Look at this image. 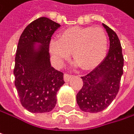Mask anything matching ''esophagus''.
Returning a JSON list of instances; mask_svg holds the SVG:
<instances>
[{"mask_svg":"<svg viewBox=\"0 0 134 134\" xmlns=\"http://www.w3.org/2000/svg\"><path fill=\"white\" fill-rule=\"evenodd\" d=\"M71 77H72V75H71V74H67V73H65V74H64V81H70V79L71 78Z\"/></svg>","mask_w":134,"mask_h":134,"instance_id":"esophagus-1","label":"esophagus"}]
</instances>
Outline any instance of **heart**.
I'll use <instances>...</instances> for the list:
<instances>
[{
  "label": "heart",
  "instance_id": "b5f03b06",
  "mask_svg": "<svg viewBox=\"0 0 134 134\" xmlns=\"http://www.w3.org/2000/svg\"><path fill=\"white\" fill-rule=\"evenodd\" d=\"M108 37L101 28L72 27L62 31L57 41L49 43V52L54 60L61 64L71 52L72 58L83 69L96 67L105 58Z\"/></svg>",
  "mask_w": 134,
  "mask_h": 134
}]
</instances>
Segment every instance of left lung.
I'll list each match as a JSON object with an SVG mask.
<instances>
[{
    "label": "left lung",
    "mask_w": 134,
    "mask_h": 134,
    "mask_svg": "<svg viewBox=\"0 0 134 134\" xmlns=\"http://www.w3.org/2000/svg\"><path fill=\"white\" fill-rule=\"evenodd\" d=\"M102 25L109 37V51L98 67L81 77L83 86L77 94V105L87 113L101 112L111 104L119 92L123 74L120 41L113 29Z\"/></svg>",
    "instance_id": "1"
}]
</instances>
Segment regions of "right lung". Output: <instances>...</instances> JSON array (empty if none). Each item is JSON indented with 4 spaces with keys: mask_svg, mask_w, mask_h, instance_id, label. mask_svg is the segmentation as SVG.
<instances>
[{
    "mask_svg": "<svg viewBox=\"0 0 134 134\" xmlns=\"http://www.w3.org/2000/svg\"><path fill=\"white\" fill-rule=\"evenodd\" d=\"M60 24L46 17L32 21L21 33L17 47L14 68V85L20 102L31 113L53 109L57 93L65 83L64 74L51 66L49 43ZM42 44L38 51L33 42Z\"/></svg>",
    "mask_w": 134,
    "mask_h": 134,
    "instance_id": "right-lung-1",
    "label": "right lung"
}]
</instances>
